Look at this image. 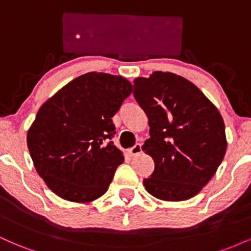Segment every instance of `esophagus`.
<instances>
[{
	"label": "esophagus",
	"instance_id": "1",
	"mask_svg": "<svg viewBox=\"0 0 251 251\" xmlns=\"http://www.w3.org/2000/svg\"><path fill=\"white\" fill-rule=\"evenodd\" d=\"M142 151H143L142 145H140V144H135L133 148L128 150V154L131 155V157H135V155L142 153Z\"/></svg>",
	"mask_w": 251,
	"mask_h": 251
}]
</instances>
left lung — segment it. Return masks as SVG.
Listing matches in <instances>:
<instances>
[{"mask_svg":"<svg viewBox=\"0 0 251 251\" xmlns=\"http://www.w3.org/2000/svg\"><path fill=\"white\" fill-rule=\"evenodd\" d=\"M134 98L149 118L143 151L154 171L146 191L162 201L194 197L209 183L226 151V126L216 106L197 86L170 72L134 80Z\"/></svg>","mask_w":251,"mask_h":251,"instance_id":"left-lung-1","label":"left lung"}]
</instances>
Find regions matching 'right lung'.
<instances>
[{
    "label": "right lung",
    "instance_id": "right-lung-1",
    "mask_svg": "<svg viewBox=\"0 0 251 251\" xmlns=\"http://www.w3.org/2000/svg\"><path fill=\"white\" fill-rule=\"evenodd\" d=\"M125 77L89 72L50 98L28 129L37 174L62 200L88 203L107 191L123 152L112 139V117L132 93Z\"/></svg>",
    "mask_w": 251,
    "mask_h": 251
}]
</instances>
